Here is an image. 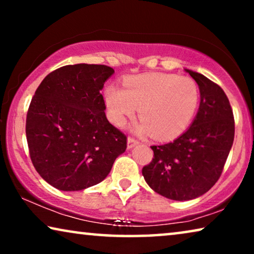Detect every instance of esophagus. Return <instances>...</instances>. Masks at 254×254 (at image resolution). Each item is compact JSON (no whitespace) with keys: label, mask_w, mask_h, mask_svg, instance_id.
Returning <instances> with one entry per match:
<instances>
[{"label":"esophagus","mask_w":254,"mask_h":254,"mask_svg":"<svg viewBox=\"0 0 254 254\" xmlns=\"http://www.w3.org/2000/svg\"><path fill=\"white\" fill-rule=\"evenodd\" d=\"M138 143H140V142H138L135 137H133V136L128 137V141H127V147H128V149L133 148L134 145H136V144H138Z\"/></svg>","instance_id":"esophagus-1"}]
</instances>
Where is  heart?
<instances>
[{"label":"heart","mask_w":254,"mask_h":254,"mask_svg":"<svg viewBox=\"0 0 254 254\" xmlns=\"http://www.w3.org/2000/svg\"><path fill=\"white\" fill-rule=\"evenodd\" d=\"M104 98L110 119L118 126H125L140 110V129L156 140L170 141L192 124L199 110L200 89L189 76L156 72L126 78L124 89L107 86Z\"/></svg>","instance_id":"b5f03b06"}]
</instances>
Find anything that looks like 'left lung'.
I'll use <instances>...</instances> for the list:
<instances>
[{
  "label": "left lung",
  "instance_id": "1",
  "mask_svg": "<svg viewBox=\"0 0 254 254\" xmlns=\"http://www.w3.org/2000/svg\"><path fill=\"white\" fill-rule=\"evenodd\" d=\"M186 71L200 89L195 119L173 142L151 145L154 157L142 169L156 193L176 201L195 199L215 185L235 137L234 113L221 86L199 72Z\"/></svg>",
  "mask_w": 254,
  "mask_h": 254
}]
</instances>
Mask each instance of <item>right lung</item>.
I'll list each match as a JSON object with an SVG mask.
<instances>
[{
  "label": "right lung",
  "mask_w": 254,
  "mask_h": 254,
  "mask_svg": "<svg viewBox=\"0 0 254 254\" xmlns=\"http://www.w3.org/2000/svg\"><path fill=\"white\" fill-rule=\"evenodd\" d=\"M114 72L104 64H69L43 79L26 116L30 158L41 178L61 190L103 182L127 136L111 125L100 90Z\"/></svg>",
  "instance_id": "add662e5"
}]
</instances>
